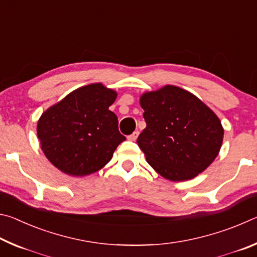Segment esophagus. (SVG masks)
Wrapping results in <instances>:
<instances>
[{
  "label": "esophagus",
  "instance_id": "obj_1",
  "mask_svg": "<svg viewBox=\"0 0 257 257\" xmlns=\"http://www.w3.org/2000/svg\"><path fill=\"white\" fill-rule=\"evenodd\" d=\"M138 135H139V132L137 130V132H134L132 135H129L128 139H129V141H132V142H135L138 138Z\"/></svg>",
  "mask_w": 257,
  "mask_h": 257
}]
</instances>
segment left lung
<instances>
[{
    "instance_id": "1",
    "label": "left lung",
    "mask_w": 257,
    "mask_h": 257,
    "mask_svg": "<svg viewBox=\"0 0 257 257\" xmlns=\"http://www.w3.org/2000/svg\"><path fill=\"white\" fill-rule=\"evenodd\" d=\"M146 128L137 138L146 161L171 181L196 177L219 154L221 121L201 99L177 86L142 95Z\"/></svg>"
}]
</instances>
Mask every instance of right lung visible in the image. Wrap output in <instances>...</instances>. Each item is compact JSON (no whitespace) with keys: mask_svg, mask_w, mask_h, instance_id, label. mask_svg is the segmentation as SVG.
<instances>
[{"mask_svg":"<svg viewBox=\"0 0 257 257\" xmlns=\"http://www.w3.org/2000/svg\"><path fill=\"white\" fill-rule=\"evenodd\" d=\"M116 93L102 84L80 87L43 113L37 123L41 147L50 162L67 175L82 177L110 162L125 137L108 106Z\"/></svg>","mask_w":257,"mask_h":257,"instance_id":"obj_1","label":"right lung"}]
</instances>
